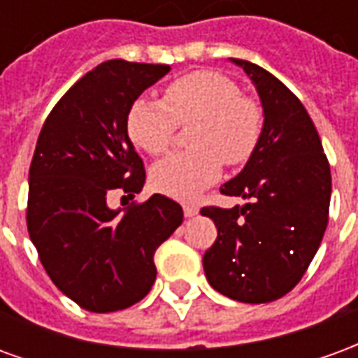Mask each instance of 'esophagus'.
<instances>
[{"label":"esophagus","mask_w":358,"mask_h":358,"mask_svg":"<svg viewBox=\"0 0 358 358\" xmlns=\"http://www.w3.org/2000/svg\"><path fill=\"white\" fill-rule=\"evenodd\" d=\"M199 213V207L197 205H184V215H186L187 218L195 217Z\"/></svg>","instance_id":"esophagus-1"}]
</instances>
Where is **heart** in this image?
Here are the masks:
<instances>
[{"label":"heart","mask_w":358,"mask_h":358,"mask_svg":"<svg viewBox=\"0 0 358 358\" xmlns=\"http://www.w3.org/2000/svg\"><path fill=\"white\" fill-rule=\"evenodd\" d=\"M195 122V151L164 159L151 172L153 186L176 199H194L222 174V161L238 166L255 153L263 134V110L240 86L217 71H195L164 90L163 103L140 97L126 115L136 148L149 155L171 149L178 124Z\"/></svg>","instance_id":"obj_1"}]
</instances>
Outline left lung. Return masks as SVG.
<instances>
[{
	"mask_svg": "<svg viewBox=\"0 0 358 358\" xmlns=\"http://www.w3.org/2000/svg\"><path fill=\"white\" fill-rule=\"evenodd\" d=\"M230 61L259 94L263 134L243 171L220 187L248 203L201 209L218 230L203 268L213 289L226 297L268 303L292 292L320 248L330 209V164L303 103L263 66Z\"/></svg>",
	"mask_w": 358,
	"mask_h": 358,
	"instance_id": "obj_1",
	"label": "left lung"
}]
</instances>
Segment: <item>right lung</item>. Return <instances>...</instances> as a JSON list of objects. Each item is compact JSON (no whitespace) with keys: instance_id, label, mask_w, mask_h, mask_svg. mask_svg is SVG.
<instances>
[{"instance_id":"add662e5","label":"right lung","mask_w":358,"mask_h":358,"mask_svg":"<svg viewBox=\"0 0 358 358\" xmlns=\"http://www.w3.org/2000/svg\"><path fill=\"white\" fill-rule=\"evenodd\" d=\"M169 65L110 59L53 107L28 172L27 224L43 268L92 313L141 301L155 282L157 248L182 224L178 203L155 194L120 213L110 192L140 194L145 171L126 130L128 109Z\"/></svg>"}]
</instances>
